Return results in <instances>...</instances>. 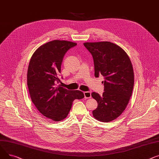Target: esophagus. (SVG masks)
<instances>
[{
  "instance_id": "esophagus-1",
  "label": "esophagus",
  "mask_w": 159,
  "mask_h": 159,
  "mask_svg": "<svg viewBox=\"0 0 159 159\" xmlns=\"http://www.w3.org/2000/svg\"><path fill=\"white\" fill-rule=\"evenodd\" d=\"M83 94H84V96H85V99H89V98H91V92L89 91L84 92Z\"/></svg>"
}]
</instances>
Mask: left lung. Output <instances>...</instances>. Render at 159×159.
Masks as SVG:
<instances>
[{
  "instance_id": "left-lung-1",
  "label": "left lung",
  "mask_w": 159,
  "mask_h": 159,
  "mask_svg": "<svg viewBox=\"0 0 159 159\" xmlns=\"http://www.w3.org/2000/svg\"><path fill=\"white\" fill-rule=\"evenodd\" d=\"M84 46L91 53L94 63V75L104 76V90L100 96L92 93L98 102L93 116L101 122H110L123 112L132 94L134 74L126 52L110 42H85Z\"/></svg>"
}]
</instances>
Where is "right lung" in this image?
Segmentation results:
<instances>
[{"label": "right lung", "mask_w": 159, "mask_h": 159, "mask_svg": "<svg viewBox=\"0 0 159 159\" xmlns=\"http://www.w3.org/2000/svg\"><path fill=\"white\" fill-rule=\"evenodd\" d=\"M76 45L65 40L49 42L35 51L29 63L27 80L31 101L43 116L53 121L66 118L74 100L84 98L80 90L57 85L64 55Z\"/></svg>", "instance_id": "1"}]
</instances>
